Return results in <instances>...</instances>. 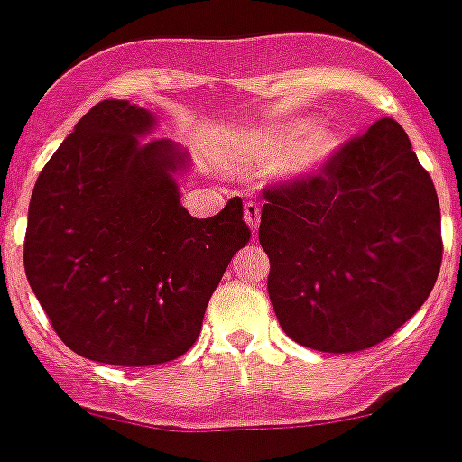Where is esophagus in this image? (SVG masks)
<instances>
[{
	"instance_id": "esophagus-1",
	"label": "esophagus",
	"mask_w": 462,
	"mask_h": 462,
	"mask_svg": "<svg viewBox=\"0 0 462 462\" xmlns=\"http://www.w3.org/2000/svg\"><path fill=\"white\" fill-rule=\"evenodd\" d=\"M245 222L249 224V228H252V234H256L258 224H261V208H258V206L254 204V201L245 204Z\"/></svg>"
}]
</instances>
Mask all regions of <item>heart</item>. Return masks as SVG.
<instances>
[{
  "label": "heart",
  "mask_w": 462,
  "mask_h": 462,
  "mask_svg": "<svg viewBox=\"0 0 462 462\" xmlns=\"http://www.w3.org/2000/svg\"><path fill=\"white\" fill-rule=\"evenodd\" d=\"M345 144L342 131L331 125H315L313 120H294L267 129L254 138L243 153L245 170H267L283 163L285 179H306L322 172Z\"/></svg>",
  "instance_id": "1"
}]
</instances>
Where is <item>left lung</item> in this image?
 I'll return each mask as SVG.
<instances>
[{
  "label": "left lung",
  "instance_id": "obj_1",
  "mask_svg": "<svg viewBox=\"0 0 462 462\" xmlns=\"http://www.w3.org/2000/svg\"><path fill=\"white\" fill-rule=\"evenodd\" d=\"M258 240L285 336L328 354L370 349L431 294L442 261L440 204L406 131L374 122L327 168L267 190Z\"/></svg>",
  "mask_w": 462,
  "mask_h": 462
}]
</instances>
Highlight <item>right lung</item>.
Here are the masks:
<instances>
[{
	"label": "right lung",
	"instance_id": "obj_1",
	"mask_svg": "<svg viewBox=\"0 0 462 462\" xmlns=\"http://www.w3.org/2000/svg\"><path fill=\"white\" fill-rule=\"evenodd\" d=\"M156 116L104 99L77 122L38 177L24 272L51 327L79 356L120 367L179 358L195 345L210 294L249 243L240 197L197 219L179 181L190 153L149 140Z\"/></svg>",
	"mask_w": 462,
	"mask_h": 462
}]
</instances>
